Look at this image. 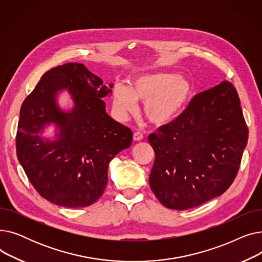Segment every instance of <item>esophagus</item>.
I'll return each instance as SVG.
<instances>
[{"label": "esophagus", "instance_id": "esophagus-1", "mask_svg": "<svg viewBox=\"0 0 262 262\" xmlns=\"http://www.w3.org/2000/svg\"><path fill=\"white\" fill-rule=\"evenodd\" d=\"M143 134L141 133V132H136L135 134H134V140L135 141H141L142 139H143Z\"/></svg>", "mask_w": 262, "mask_h": 262}]
</instances>
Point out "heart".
I'll use <instances>...</instances> for the list:
<instances>
[{"label":"heart","mask_w":262,"mask_h":262,"mask_svg":"<svg viewBox=\"0 0 262 262\" xmlns=\"http://www.w3.org/2000/svg\"><path fill=\"white\" fill-rule=\"evenodd\" d=\"M191 93L192 85L187 78L168 72L149 73L134 78L129 89L116 86L114 105L121 116L126 117L136 112V102L144 103L145 117L163 125L183 113Z\"/></svg>","instance_id":"1"}]
</instances>
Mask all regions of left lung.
<instances>
[{
  "mask_svg": "<svg viewBox=\"0 0 262 262\" xmlns=\"http://www.w3.org/2000/svg\"><path fill=\"white\" fill-rule=\"evenodd\" d=\"M247 138L238 92L225 79L194 95L181 116L148 136L155 152L150 189L174 210L223 194L238 174Z\"/></svg>",
  "mask_w": 262,
  "mask_h": 262,
  "instance_id": "left-lung-1",
  "label": "left lung"
}]
</instances>
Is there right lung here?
Here are the masks:
<instances>
[{
  "mask_svg": "<svg viewBox=\"0 0 262 262\" xmlns=\"http://www.w3.org/2000/svg\"><path fill=\"white\" fill-rule=\"evenodd\" d=\"M62 88L71 90L76 102L68 114L57 108L53 98ZM112 88L82 63L69 62L46 72L24 100L17 156L33 187L49 202L69 208L95 203L107 186L109 162L130 146L133 132L105 110L103 99ZM50 121L61 130L53 143L37 135Z\"/></svg>",
  "mask_w": 262,
  "mask_h": 262,
  "instance_id": "1",
  "label": "right lung"
}]
</instances>
